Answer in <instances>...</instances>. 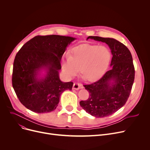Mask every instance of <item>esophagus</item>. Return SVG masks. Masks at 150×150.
<instances>
[{"instance_id":"34e87169","label":"esophagus","mask_w":150,"mask_h":150,"mask_svg":"<svg viewBox=\"0 0 150 150\" xmlns=\"http://www.w3.org/2000/svg\"><path fill=\"white\" fill-rule=\"evenodd\" d=\"M83 86L81 84H79V83H75L74 84V86H73V89H74L78 90V89H83Z\"/></svg>"}]
</instances>
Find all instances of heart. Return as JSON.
<instances>
[{"instance_id":"1","label":"heart","mask_w":150,"mask_h":150,"mask_svg":"<svg viewBox=\"0 0 150 150\" xmlns=\"http://www.w3.org/2000/svg\"><path fill=\"white\" fill-rule=\"evenodd\" d=\"M111 59V52L105 46L90 44L78 45L73 49L72 57L67 54L62 64L63 73L69 79L80 72L89 81L103 75Z\"/></svg>"}]
</instances>
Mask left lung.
<instances>
[{
  "label": "left lung",
  "instance_id": "left-lung-1",
  "mask_svg": "<svg viewBox=\"0 0 150 150\" xmlns=\"http://www.w3.org/2000/svg\"><path fill=\"white\" fill-rule=\"evenodd\" d=\"M88 39L106 43L112 57L111 69L96 82L84 85L89 97L80 105L93 117H105L122 108L129 96L135 75L132 58L127 47L114 38L89 36Z\"/></svg>",
  "mask_w": 150,
  "mask_h": 150
}]
</instances>
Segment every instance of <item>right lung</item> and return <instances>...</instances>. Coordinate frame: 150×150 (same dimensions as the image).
<instances>
[{"label": "right lung", "mask_w": 150, "mask_h": 150, "mask_svg": "<svg viewBox=\"0 0 150 150\" xmlns=\"http://www.w3.org/2000/svg\"><path fill=\"white\" fill-rule=\"evenodd\" d=\"M76 38L60 35L37 36L23 45L15 57L12 84L21 103L36 113L57 108L61 93L72 90V82L59 79L61 60Z\"/></svg>", "instance_id": "add662e5"}]
</instances>
